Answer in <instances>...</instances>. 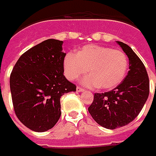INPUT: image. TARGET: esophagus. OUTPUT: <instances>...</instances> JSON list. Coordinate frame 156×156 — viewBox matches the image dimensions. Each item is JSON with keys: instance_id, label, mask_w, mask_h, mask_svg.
Instances as JSON below:
<instances>
[{"instance_id": "1", "label": "esophagus", "mask_w": 156, "mask_h": 156, "mask_svg": "<svg viewBox=\"0 0 156 156\" xmlns=\"http://www.w3.org/2000/svg\"><path fill=\"white\" fill-rule=\"evenodd\" d=\"M76 91H78V92H82V91H84V89H82L81 87H76Z\"/></svg>"}]
</instances>
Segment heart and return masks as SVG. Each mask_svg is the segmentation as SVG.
<instances>
[{"instance_id":"1","label":"heart","mask_w":156,"mask_h":156,"mask_svg":"<svg viewBox=\"0 0 156 156\" xmlns=\"http://www.w3.org/2000/svg\"><path fill=\"white\" fill-rule=\"evenodd\" d=\"M129 66L126 55L120 50L99 45H87L76 55L68 54L64 59L65 75L69 80H76L87 72L82 80L87 87L111 89L124 78Z\"/></svg>"}]
</instances>
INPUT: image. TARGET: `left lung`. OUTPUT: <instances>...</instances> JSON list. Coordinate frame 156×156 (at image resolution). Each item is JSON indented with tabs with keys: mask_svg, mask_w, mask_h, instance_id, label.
<instances>
[{
	"mask_svg": "<svg viewBox=\"0 0 156 156\" xmlns=\"http://www.w3.org/2000/svg\"><path fill=\"white\" fill-rule=\"evenodd\" d=\"M129 58V70L119 86L104 93H95L88 111L99 125L115 129L131 122L139 115L150 93L146 69L129 45L117 41Z\"/></svg>",
	"mask_w": 156,
	"mask_h": 156,
	"instance_id": "1",
	"label": "left lung"
}]
</instances>
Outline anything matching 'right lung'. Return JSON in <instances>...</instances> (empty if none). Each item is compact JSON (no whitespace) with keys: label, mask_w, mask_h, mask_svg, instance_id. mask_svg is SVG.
<instances>
[{"label":"right lung","mask_w":156,"mask_h":156,"mask_svg":"<svg viewBox=\"0 0 156 156\" xmlns=\"http://www.w3.org/2000/svg\"><path fill=\"white\" fill-rule=\"evenodd\" d=\"M63 41L47 39L28 49L10 76L13 108L20 122L35 132L52 129L61 115L60 98L76 91L64 76Z\"/></svg>","instance_id":"1"}]
</instances>
